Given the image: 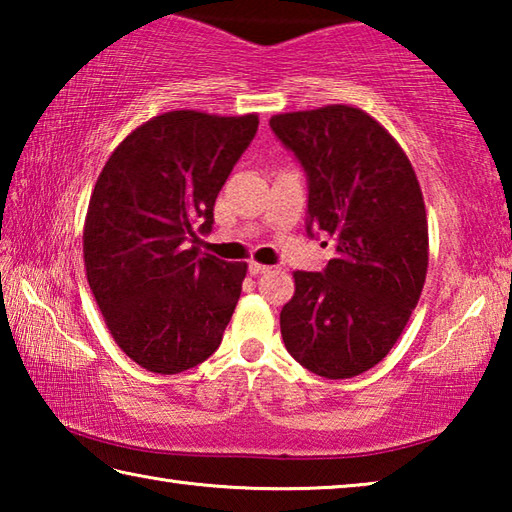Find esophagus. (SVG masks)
<instances>
[{
  "mask_svg": "<svg viewBox=\"0 0 512 512\" xmlns=\"http://www.w3.org/2000/svg\"><path fill=\"white\" fill-rule=\"evenodd\" d=\"M248 271H250V275H262V273L271 271V266L259 264V262H250V264H248Z\"/></svg>",
  "mask_w": 512,
  "mask_h": 512,
  "instance_id": "1",
  "label": "esophagus"
}]
</instances>
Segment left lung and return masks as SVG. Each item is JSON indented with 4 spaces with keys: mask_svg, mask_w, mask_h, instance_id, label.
Instances as JSON below:
<instances>
[{
    "mask_svg": "<svg viewBox=\"0 0 512 512\" xmlns=\"http://www.w3.org/2000/svg\"><path fill=\"white\" fill-rule=\"evenodd\" d=\"M271 128L307 171V232L332 237L336 253L323 273H293L284 345L320 377H357L391 352L424 287L429 225L418 176L395 137L354 106L284 112Z\"/></svg>",
    "mask_w": 512,
    "mask_h": 512,
    "instance_id": "left-lung-1",
    "label": "left lung"
}]
</instances>
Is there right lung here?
<instances>
[{
    "mask_svg": "<svg viewBox=\"0 0 512 512\" xmlns=\"http://www.w3.org/2000/svg\"><path fill=\"white\" fill-rule=\"evenodd\" d=\"M241 117L171 110L137 126L99 173L83 228V259L112 339L158 375L203 363L221 345L246 262L201 255L214 203L257 133Z\"/></svg>",
    "mask_w": 512,
    "mask_h": 512,
    "instance_id": "right-lung-1",
    "label": "right lung"
}]
</instances>
